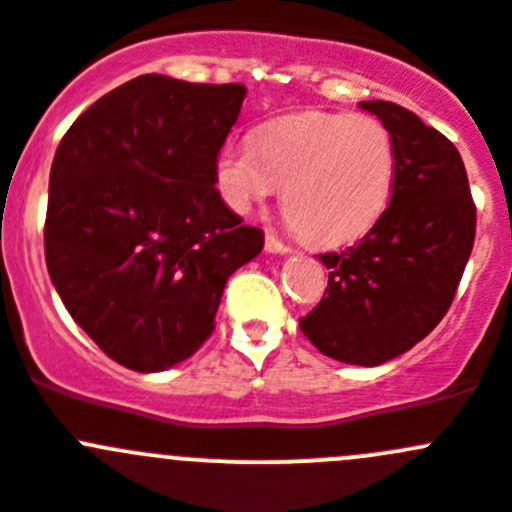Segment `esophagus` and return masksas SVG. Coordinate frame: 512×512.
<instances>
[{
	"mask_svg": "<svg viewBox=\"0 0 512 512\" xmlns=\"http://www.w3.org/2000/svg\"><path fill=\"white\" fill-rule=\"evenodd\" d=\"M265 250L272 252V255H285V252H288V245H283V242H280L278 237H275V234L267 232V237H265Z\"/></svg>",
	"mask_w": 512,
	"mask_h": 512,
	"instance_id": "obj_1",
	"label": "esophagus"
}]
</instances>
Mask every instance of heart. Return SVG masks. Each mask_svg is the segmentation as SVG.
Wrapping results in <instances>:
<instances>
[{
	"instance_id": "1",
	"label": "heart",
	"mask_w": 512,
	"mask_h": 512,
	"mask_svg": "<svg viewBox=\"0 0 512 512\" xmlns=\"http://www.w3.org/2000/svg\"><path fill=\"white\" fill-rule=\"evenodd\" d=\"M214 181L234 212H250L283 184V207L300 240L341 247L386 212L396 184V143L364 113H310L262 128L255 141L219 151Z\"/></svg>"
}]
</instances>
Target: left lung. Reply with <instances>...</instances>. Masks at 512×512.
Wrapping results in <instances>:
<instances>
[{
  "label": "left lung",
  "instance_id": "1",
  "mask_svg": "<svg viewBox=\"0 0 512 512\" xmlns=\"http://www.w3.org/2000/svg\"><path fill=\"white\" fill-rule=\"evenodd\" d=\"M396 143V184L379 222L353 247L321 255L328 288L300 318L326 356L379 366L434 331L455 300L477 209L460 151L389 100H364Z\"/></svg>",
  "mask_w": 512,
  "mask_h": 512
}]
</instances>
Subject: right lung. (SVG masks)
<instances>
[{
	"label": "right lung",
	"instance_id": "add662e5",
	"mask_svg": "<svg viewBox=\"0 0 512 512\" xmlns=\"http://www.w3.org/2000/svg\"><path fill=\"white\" fill-rule=\"evenodd\" d=\"M247 88L138 75L95 100L50 169L45 260L105 356L164 371L212 336L227 278L265 234L222 202L219 148Z\"/></svg>",
	"mask_w": 512,
	"mask_h": 512
}]
</instances>
